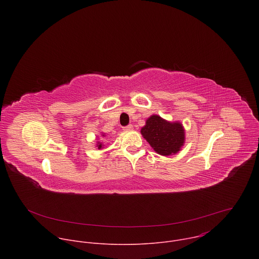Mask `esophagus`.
Instances as JSON below:
<instances>
[{"instance_id": "34e87169", "label": "esophagus", "mask_w": 259, "mask_h": 259, "mask_svg": "<svg viewBox=\"0 0 259 259\" xmlns=\"http://www.w3.org/2000/svg\"><path fill=\"white\" fill-rule=\"evenodd\" d=\"M123 130H124V131H131V130H133V126H132V125L125 126V127L123 128Z\"/></svg>"}]
</instances>
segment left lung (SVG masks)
Instances as JSON below:
<instances>
[{
  "label": "left lung",
  "mask_w": 259,
  "mask_h": 259,
  "mask_svg": "<svg viewBox=\"0 0 259 259\" xmlns=\"http://www.w3.org/2000/svg\"><path fill=\"white\" fill-rule=\"evenodd\" d=\"M140 132L154 151L162 156L177 154L186 140L181 123L168 122L157 115L146 120Z\"/></svg>",
  "instance_id": "obj_1"
}]
</instances>
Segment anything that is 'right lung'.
<instances>
[{
  "mask_svg": "<svg viewBox=\"0 0 259 259\" xmlns=\"http://www.w3.org/2000/svg\"><path fill=\"white\" fill-rule=\"evenodd\" d=\"M102 136H104V134H102ZM97 147H98V149H101V147H103V144L101 142H98Z\"/></svg>",
  "mask_w": 259,
  "mask_h": 259,
  "instance_id": "right-lung-1",
  "label": "right lung"
}]
</instances>
